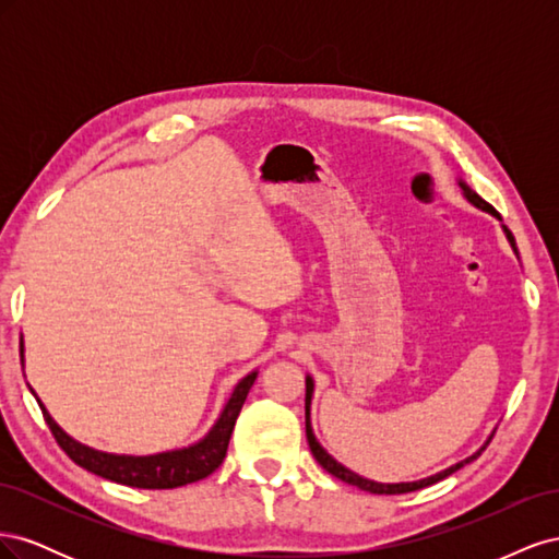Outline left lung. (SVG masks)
Wrapping results in <instances>:
<instances>
[{"label": "left lung", "mask_w": 559, "mask_h": 559, "mask_svg": "<svg viewBox=\"0 0 559 559\" xmlns=\"http://www.w3.org/2000/svg\"><path fill=\"white\" fill-rule=\"evenodd\" d=\"M460 186H462L464 195H466V198H468V200L473 202V205H476L478 210L499 216V214H497V210H495L492 205H489V202H485L476 191L468 189V186H466L464 181H460ZM503 230H506V228H503ZM506 235H509V240H511V245H513V249H515L513 235H511L509 230H506ZM312 386H314V384H312V378H306V433H308V443H310V450H312V454H314V460L321 464V468L329 471L331 476L341 478L343 483H349V485H354V487H359V489H364V492H370V495H405V492H415V489L429 487V485H433V483H438V480H443V478H448V476H450V473L460 471L464 464H468V462H473V460H478L480 452L485 450V448H480L476 454L466 456L464 462L454 464V466H450V468H445V471H441V473H436V476H431V478L417 480V483H396V485H384V483H376V480L361 478V476H357V473H352L349 468H345L343 464H337V462L333 460V456L317 443V438H314V433H312V425H310V401H312Z\"/></svg>", "instance_id": "left-lung-1"}]
</instances>
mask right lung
<instances>
[{"label": "right lung", "instance_id": "obj_1", "mask_svg": "<svg viewBox=\"0 0 559 559\" xmlns=\"http://www.w3.org/2000/svg\"><path fill=\"white\" fill-rule=\"evenodd\" d=\"M21 354H23V347H21ZM253 380H257V370H253V373H249L245 380H240L238 386H235V392L230 394L222 417L216 419L212 431L202 438L200 443H195L191 448H183V450L148 454V456L107 454V452L93 450L88 445H81L56 425L53 417L48 415V411L44 408V403L39 399H37V403H39L46 425H48L50 433H53L58 445L81 468L95 473V476H99V478L114 480L118 485L140 487V489H173V487H181V485L207 478L210 473H214L218 466H222L228 443H230L235 419H238V415L242 411L245 399L249 394Z\"/></svg>", "mask_w": 559, "mask_h": 559}]
</instances>
